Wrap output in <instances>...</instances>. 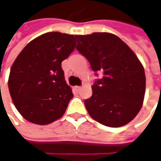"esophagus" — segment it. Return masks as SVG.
<instances>
[{"mask_svg": "<svg viewBox=\"0 0 161 161\" xmlns=\"http://www.w3.org/2000/svg\"><path fill=\"white\" fill-rule=\"evenodd\" d=\"M74 89L76 92H79L80 91V87H79V86H75V87H74Z\"/></svg>", "mask_w": 161, "mask_h": 161, "instance_id": "1", "label": "esophagus"}]
</instances>
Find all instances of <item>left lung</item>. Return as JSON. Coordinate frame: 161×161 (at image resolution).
Instances as JSON below:
<instances>
[{
  "instance_id": "8db88e82",
  "label": "left lung",
  "mask_w": 161,
  "mask_h": 161,
  "mask_svg": "<svg viewBox=\"0 0 161 161\" xmlns=\"http://www.w3.org/2000/svg\"><path fill=\"white\" fill-rule=\"evenodd\" d=\"M76 49L103 77L92 85L93 95L85 100L93 119L108 127L127 125L142 108L146 92L145 70L133 51L108 32L76 35Z\"/></svg>"
}]
</instances>
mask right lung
<instances>
[{
    "mask_svg": "<svg viewBox=\"0 0 161 161\" xmlns=\"http://www.w3.org/2000/svg\"><path fill=\"white\" fill-rule=\"evenodd\" d=\"M75 37L47 32L28 44L11 66L8 89L18 112L36 125L60 118L73 98L61 62L75 48Z\"/></svg>",
    "mask_w": 161,
    "mask_h": 161,
    "instance_id": "1",
    "label": "right lung"
}]
</instances>
